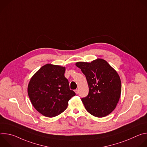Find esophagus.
I'll list each match as a JSON object with an SVG mask.
<instances>
[{"label":"esophagus","instance_id":"1","mask_svg":"<svg viewBox=\"0 0 147 147\" xmlns=\"http://www.w3.org/2000/svg\"><path fill=\"white\" fill-rule=\"evenodd\" d=\"M74 91H75V92H76V94H78V90H76Z\"/></svg>","mask_w":147,"mask_h":147}]
</instances>
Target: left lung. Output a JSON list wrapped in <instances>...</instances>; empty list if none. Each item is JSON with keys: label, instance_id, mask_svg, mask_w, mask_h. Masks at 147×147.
Segmentation results:
<instances>
[{"label": "left lung", "instance_id": "8db88e82", "mask_svg": "<svg viewBox=\"0 0 147 147\" xmlns=\"http://www.w3.org/2000/svg\"><path fill=\"white\" fill-rule=\"evenodd\" d=\"M76 66L86 77L89 87L87 96L81 99L86 110L97 117L111 113L119 100L121 80L117 72L104 59L78 61Z\"/></svg>", "mask_w": 147, "mask_h": 147}]
</instances>
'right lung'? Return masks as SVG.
<instances>
[{
  "label": "right lung",
  "mask_w": 147,
  "mask_h": 147,
  "mask_svg": "<svg viewBox=\"0 0 147 147\" xmlns=\"http://www.w3.org/2000/svg\"><path fill=\"white\" fill-rule=\"evenodd\" d=\"M65 70V67L47 64L30 80L27 91L31 102L39 113L46 117H55L63 112L69 100L76 95L69 88Z\"/></svg>",
  "instance_id": "add662e5"
}]
</instances>
